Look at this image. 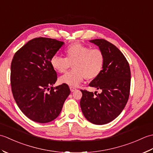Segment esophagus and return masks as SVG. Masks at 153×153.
<instances>
[{
	"instance_id": "34e87169",
	"label": "esophagus",
	"mask_w": 153,
	"mask_h": 153,
	"mask_svg": "<svg viewBox=\"0 0 153 153\" xmlns=\"http://www.w3.org/2000/svg\"><path fill=\"white\" fill-rule=\"evenodd\" d=\"M70 89L71 92H74L76 90V88H75V87H70Z\"/></svg>"
}]
</instances>
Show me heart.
Here are the masks:
<instances>
[{"mask_svg": "<svg viewBox=\"0 0 153 153\" xmlns=\"http://www.w3.org/2000/svg\"><path fill=\"white\" fill-rule=\"evenodd\" d=\"M64 53L65 58L54 55L50 61L53 69L60 74L66 72L72 64L73 70L60 77V83L76 87L85 77L93 79L102 72L105 57L100 48H90L81 43H74L65 48Z\"/></svg>", "mask_w": 153, "mask_h": 153, "instance_id": "b5f03b06", "label": "heart"}]
</instances>
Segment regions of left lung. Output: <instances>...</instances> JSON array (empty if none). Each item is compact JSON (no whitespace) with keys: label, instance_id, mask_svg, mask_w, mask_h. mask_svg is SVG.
<instances>
[{"label":"left lung","instance_id":"left-lung-1","mask_svg":"<svg viewBox=\"0 0 153 153\" xmlns=\"http://www.w3.org/2000/svg\"><path fill=\"white\" fill-rule=\"evenodd\" d=\"M105 54L103 70L89 83L102 91L97 94L81 90L80 106L85 118L96 125L106 124L117 118L128 102L130 91L131 72L124 55L115 45L105 39H93Z\"/></svg>","mask_w":153,"mask_h":153}]
</instances>
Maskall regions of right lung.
Listing matches in <instances>:
<instances>
[{"label":"right lung","mask_w":153,"mask_h":153,"mask_svg":"<svg viewBox=\"0 0 153 153\" xmlns=\"http://www.w3.org/2000/svg\"><path fill=\"white\" fill-rule=\"evenodd\" d=\"M64 42L38 37L15 53L11 63L10 83L15 101L27 118L38 123L56 119L70 94L67 84L54 87L57 74L51 58Z\"/></svg>","instance_id":"add662e5"}]
</instances>
